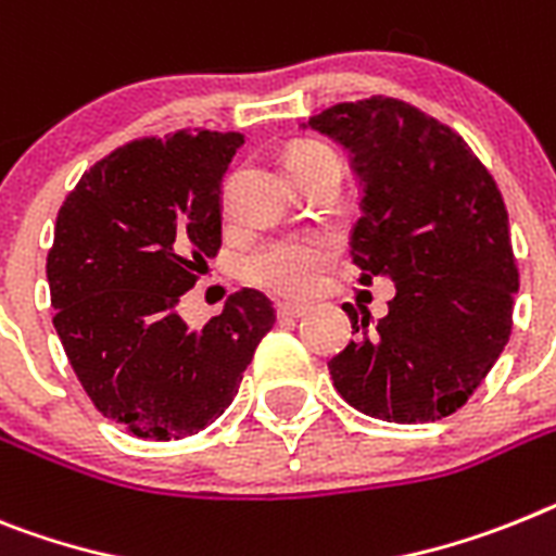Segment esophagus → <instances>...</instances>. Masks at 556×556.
<instances>
[{
    "mask_svg": "<svg viewBox=\"0 0 556 556\" xmlns=\"http://www.w3.org/2000/svg\"><path fill=\"white\" fill-rule=\"evenodd\" d=\"M306 312H309L306 303H278V317H281V320H298V317H303Z\"/></svg>",
    "mask_w": 556,
    "mask_h": 556,
    "instance_id": "obj_1",
    "label": "esophagus"
}]
</instances>
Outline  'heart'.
Masks as SVG:
<instances>
[{
	"label": "heart",
	"instance_id": "1",
	"mask_svg": "<svg viewBox=\"0 0 556 556\" xmlns=\"http://www.w3.org/2000/svg\"><path fill=\"white\" fill-rule=\"evenodd\" d=\"M324 146H298L287 160L324 154ZM334 244L326 236H278L258 244L244 258V278L278 295H306L329 267Z\"/></svg>",
	"mask_w": 556,
	"mask_h": 556
}]
</instances>
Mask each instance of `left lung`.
<instances>
[{
    "label": "left lung",
    "mask_w": 556,
    "mask_h": 556,
    "mask_svg": "<svg viewBox=\"0 0 556 556\" xmlns=\"http://www.w3.org/2000/svg\"><path fill=\"white\" fill-rule=\"evenodd\" d=\"M301 129L351 151L363 182L351 258L363 283L396 287L377 324L343 306L359 337L329 363L337 393L400 425L455 414L511 331L517 267L495 179L462 135L393 98L337 103Z\"/></svg>",
    "instance_id": "1"
}]
</instances>
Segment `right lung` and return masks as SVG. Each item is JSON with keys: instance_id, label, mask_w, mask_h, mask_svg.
<instances>
[{"instance_id": "right-lung-1", "label": "right lung", "mask_w": 556, "mask_h": 556, "mask_svg": "<svg viewBox=\"0 0 556 556\" xmlns=\"http://www.w3.org/2000/svg\"><path fill=\"white\" fill-rule=\"evenodd\" d=\"M241 142L199 129L129 142L80 177L55 219L52 326L92 405L137 439L219 419L275 324L255 289L197 326L177 312L222 244V179Z\"/></svg>"}]
</instances>
